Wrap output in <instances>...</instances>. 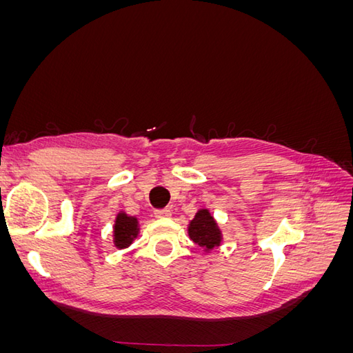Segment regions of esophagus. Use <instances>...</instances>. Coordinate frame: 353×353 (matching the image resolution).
<instances>
[{
  "mask_svg": "<svg viewBox=\"0 0 353 353\" xmlns=\"http://www.w3.org/2000/svg\"><path fill=\"white\" fill-rule=\"evenodd\" d=\"M154 216L156 218H170L172 216V212H170L169 209H156Z\"/></svg>",
  "mask_w": 353,
  "mask_h": 353,
  "instance_id": "34e87169",
  "label": "esophagus"
}]
</instances>
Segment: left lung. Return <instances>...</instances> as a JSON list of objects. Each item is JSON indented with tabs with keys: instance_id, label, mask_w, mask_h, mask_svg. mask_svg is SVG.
I'll return each instance as SVG.
<instances>
[{
	"instance_id": "left-lung-1",
	"label": "left lung",
	"mask_w": 353,
	"mask_h": 353,
	"mask_svg": "<svg viewBox=\"0 0 353 353\" xmlns=\"http://www.w3.org/2000/svg\"><path fill=\"white\" fill-rule=\"evenodd\" d=\"M188 236L196 244L205 250H212L221 244V230L208 209H201L196 213L194 219L190 222Z\"/></svg>"
}]
</instances>
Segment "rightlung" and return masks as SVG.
Wrapping results in <instances>:
<instances>
[{
    "label": "right lung",
    "instance_id": "right-lung-1",
    "mask_svg": "<svg viewBox=\"0 0 353 353\" xmlns=\"http://www.w3.org/2000/svg\"><path fill=\"white\" fill-rule=\"evenodd\" d=\"M138 219L134 216H128L125 212L117 213L114 221V245L117 249H126L134 239L138 236Z\"/></svg>",
    "mask_w": 353,
    "mask_h": 353
}]
</instances>
